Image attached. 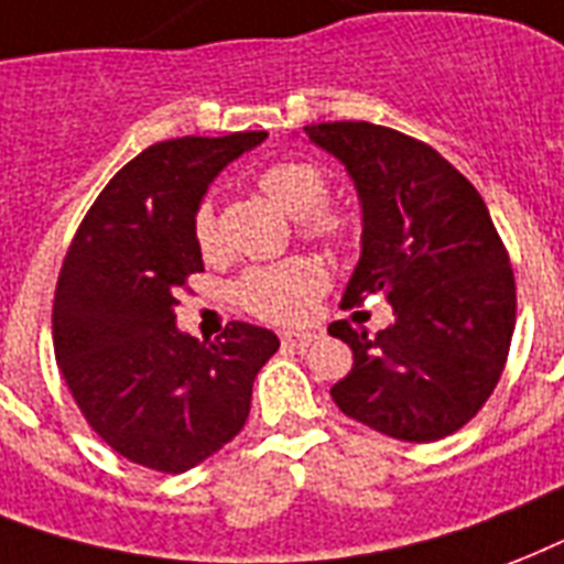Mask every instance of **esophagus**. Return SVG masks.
I'll use <instances>...</instances> for the list:
<instances>
[{"instance_id":"1","label":"esophagus","mask_w":564,"mask_h":564,"mask_svg":"<svg viewBox=\"0 0 564 564\" xmlns=\"http://www.w3.org/2000/svg\"><path fill=\"white\" fill-rule=\"evenodd\" d=\"M314 341H317L314 332H285V335H282V344H285V347H294V350H305V347H312Z\"/></svg>"}]
</instances>
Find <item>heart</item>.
<instances>
[{"label": "heart", "mask_w": 564, "mask_h": 564, "mask_svg": "<svg viewBox=\"0 0 564 564\" xmlns=\"http://www.w3.org/2000/svg\"><path fill=\"white\" fill-rule=\"evenodd\" d=\"M261 191L279 203L285 212L300 214L305 232L321 235L329 241H341L356 229V217L341 208H323L329 194L326 176L305 161H279L261 170ZM194 241L199 252L212 256L220 247L217 217L212 199H203L194 212ZM329 288V273L314 256H291V259L261 264L247 270L238 282V303L261 321L300 323L312 314L314 303Z\"/></svg>", "instance_id": "heart-1"}]
</instances>
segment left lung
<instances>
[{
  "instance_id": "left-lung-1",
  "label": "left lung",
  "mask_w": 564,
  "mask_h": 564,
  "mask_svg": "<svg viewBox=\"0 0 564 564\" xmlns=\"http://www.w3.org/2000/svg\"><path fill=\"white\" fill-rule=\"evenodd\" d=\"M359 191L361 259L341 305L386 296L377 335L329 323L352 370L332 386L347 417L400 441H438L486 405L514 332V276L482 196L430 143L373 123L305 126Z\"/></svg>"
}]
</instances>
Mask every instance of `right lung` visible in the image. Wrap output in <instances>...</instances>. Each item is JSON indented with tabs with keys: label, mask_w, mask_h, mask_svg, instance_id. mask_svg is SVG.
<instances>
[{
	"label": "right lung",
	"mask_w": 564,
	"mask_h": 564,
	"mask_svg": "<svg viewBox=\"0 0 564 564\" xmlns=\"http://www.w3.org/2000/svg\"><path fill=\"white\" fill-rule=\"evenodd\" d=\"M268 132L152 143L96 196L52 303L55 359L90 430L134 465L182 474L229 444L279 350L232 321L217 341L176 329V294L203 270L194 212L229 161Z\"/></svg>",
	"instance_id": "1"
}]
</instances>
